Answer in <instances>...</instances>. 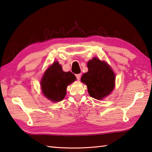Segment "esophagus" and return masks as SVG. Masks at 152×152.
<instances>
[{
    "mask_svg": "<svg viewBox=\"0 0 152 152\" xmlns=\"http://www.w3.org/2000/svg\"><path fill=\"white\" fill-rule=\"evenodd\" d=\"M75 76H76V78H77V80H80V79H81V74H77Z\"/></svg>",
    "mask_w": 152,
    "mask_h": 152,
    "instance_id": "34e87169",
    "label": "esophagus"
}]
</instances>
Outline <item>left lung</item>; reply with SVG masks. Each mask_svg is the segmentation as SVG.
<instances>
[{
  "mask_svg": "<svg viewBox=\"0 0 152 152\" xmlns=\"http://www.w3.org/2000/svg\"><path fill=\"white\" fill-rule=\"evenodd\" d=\"M88 71L81 77L87 85L88 93L94 99L101 100L108 96L114 87L115 75L107 63L94 58L87 63Z\"/></svg>",
  "mask_w": 152,
  "mask_h": 152,
  "instance_id": "1",
  "label": "left lung"
}]
</instances>
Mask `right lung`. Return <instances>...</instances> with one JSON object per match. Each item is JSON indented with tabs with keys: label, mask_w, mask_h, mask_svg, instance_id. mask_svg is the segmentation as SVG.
Masks as SVG:
<instances>
[{
	"label": "right lung",
	"mask_w": 152,
	"mask_h": 152,
	"mask_svg": "<svg viewBox=\"0 0 152 152\" xmlns=\"http://www.w3.org/2000/svg\"><path fill=\"white\" fill-rule=\"evenodd\" d=\"M75 79L74 74L70 71L64 72L61 65L56 61L45 71L42 77V92L45 97L51 101H61L66 95L67 85Z\"/></svg>",
	"instance_id": "right-lung-1"
}]
</instances>
